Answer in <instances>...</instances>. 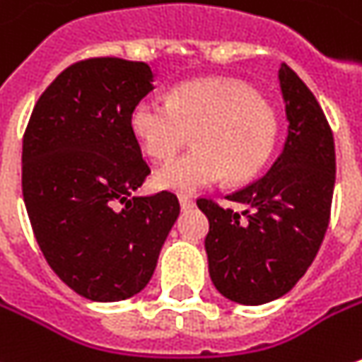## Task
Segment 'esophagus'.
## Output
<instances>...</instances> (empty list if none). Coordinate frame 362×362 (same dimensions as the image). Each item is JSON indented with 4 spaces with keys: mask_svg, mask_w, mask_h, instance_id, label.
<instances>
[{
    "mask_svg": "<svg viewBox=\"0 0 362 362\" xmlns=\"http://www.w3.org/2000/svg\"><path fill=\"white\" fill-rule=\"evenodd\" d=\"M180 209L182 211H188V209H192L194 206V198L192 197H180Z\"/></svg>",
    "mask_w": 362,
    "mask_h": 362,
    "instance_id": "1",
    "label": "esophagus"
}]
</instances>
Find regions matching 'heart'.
<instances>
[{
    "label": "heart",
    "instance_id": "1",
    "mask_svg": "<svg viewBox=\"0 0 362 362\" xmlns=\"http://www.w3.org/2000/svg\"><path fill=\"white\" fill-rule=\"evenodd\" d=\"M129 125L151 160H165L194 132V150L162 165L153 182L160 190L192 194L227 176L230 182L253 178L275 150L279 117L257 90L230 78L182 83L168 103H135Z\"/></svg>",
    "mask_w": 362,
    "mask_h": 362
}]
</instances>
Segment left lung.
Segmentation results:
<instances>
[{
	"instance_id": "left-lung-1",
	"label": "left lung",
	"mask_w": 362,
	"mask_h": 362,
	"mask_svg": "<svg viewBox=\"0 0 362 362\" xmlns=\"http://www.w3.org/2000/svg\"><path fill=\"white\" fill-rule=\"evenodd\" d=\"M277 78L288 137L263 178L227 197L247 211L198 200L211 225L204 249L212 284L243 306L274 302L306 274L322 245L334 192V139L320 105L288 64Z\"/></svg>"
}]
</instances>
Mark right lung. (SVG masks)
I'll return each instance as SVG.
<instances>
[{
	"mask_svg": "<svg viewBox=\"0 0 362 362\" xmlns=\"http://www.w3.org/2000/svg\"><path fill=\"white\" fill-rule=\"evenodd\" d=\"M146 62L90 58L42 93L22 148V190L36 241L54 274L93 302L144 290L180 204L137 197L150 174L129 115L153 90Z\"/></svg>",
	"mask_w": 362,
	"mask_h": 362,
	"instance_id": "right-lung-1",
	"label": "right lung"
}]
</instances>
